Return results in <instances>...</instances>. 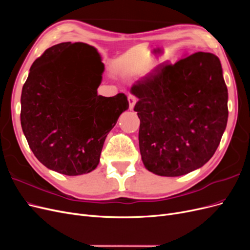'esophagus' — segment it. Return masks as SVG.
Returning <instances> with one entry per match:
<instances>
[{
	"mask_svg": "<svg viewBox=\"0 0 250 250\" xmlns=\"http://www.w3.org/2000/svg\"><path fill=\"white\" fill-rule=\"evenodd\" d=\"M137 97H134L133 95H129L128 96V102H129V109H132L133 108V106H134V104L137 103Z\"/></svg>",
	"mask_w": 250,
	"mask_h": 250,
	"instance_id": "obj_1",
	"label": "esophagus"
}]
</instances>
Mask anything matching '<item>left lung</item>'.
I'll use <instances>...</instances> for the list:
<instances>
[{"label": "left lung", "mask_w": 250, "mask_h": 250, "mask_svg": "<svg viewBox=\"0 0 250 250\" xmlns=\"http://www.w3.org/2000/svg\"><path fill=\"white\" fill-rule=\"evenodd\" d=\"M130 92L141 121L142 161L156 175L175 177L198 169L214 155L228 124V87L219 58L197 52L163 64Z\"/></svg>", "instance_id": "8db88e82"}]
</instances>
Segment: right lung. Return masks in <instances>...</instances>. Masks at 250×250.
<instances>
[{"label":"right lung","instance_id":"obj_1","mask_svg":"<svg viewBox=\"0 0 250 250\" xmlns=\"http://www.w3.org/2000/svg\"><path fill=\"white\" fill-rule=\"evenodd\" d=\"M85 43L62 42L37 58L21 90V124L30 149L43 166L69 176L97 168L105 139L121 113L127 97L97 94L104 64L93 47L94 62L64 56ZM69 48H67V47Z\"/></svg>","mask_w":250,"mask_h":250}]
</instances>
